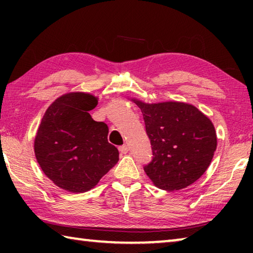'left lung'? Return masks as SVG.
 Returning <instances> with one entry per match:
<instances>
[{"instance_id": "1", "label": "left lung", "mask_w": 253, "mask_h": 253, "mask_svg": "<svg viewBox=\"0 0 253 253\" xmlns=\"http://www.w3.org/2000/svg\"><path fill=\"white\" fill-rule=\"evenodd\" d=\"M97 104L89 93L61 96L46 109L34 139L43 173L72 193L95 187L119 160L118 149L108 142V126L89 114Z\"/></svg>"}]
</instances>
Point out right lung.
<instances>
[{
	"label": "right lung",
	"mask_w": 253,
	"mask_h": 253,
	"mask_svg": "<svg viewBox=\"0 0 253 253\" xmlns=\"http://www.w3.org/2000/svg\"><path fill=\"white\" fill-rule=\"evenodd\" d=\"M142 109L153 158L145 173L161 190L177 191L193 184L211 164L216 149L212 122L183 102H137Z\"/></svg>",
	"instance_id": "add662e5"
}]
</instances>
